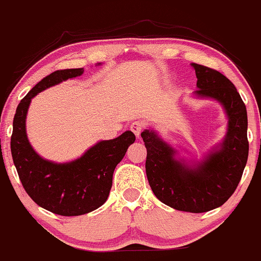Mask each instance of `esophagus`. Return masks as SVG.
<instances>
[{
    "mask_svg": "<svg viewBox=\"0 0 261 261\" xmlns=\"http://www.w3.org/2000/svg\"><path fill=\"white\" fill-rule=\"evenodd\" d=\"M144 126H145V124L142 121H134L133 124H131L130 128H131V131H133V133L135 134L137 137H139L140 134H141L142 128H144Z\"/></svg>",
    "mask_w": 261,
    "mask_h": 261,
    "instance_id": "1",
    "label": "esophagus"
}]
</instances>
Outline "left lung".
I'll return each instance as SVG.
<instances>
[{
  "mask_svg": "<svg viewBox=\"0 0 261 261\" xmlns=\"http://www.w3.org/2000/svg\"><path fill=\"white\" fill-rule=\"evenodd\" d=\"M197 99L219 102L227 116V133L203 159H186L152 127L141 133L146 148V174L154 196L168 207L203 213L224 204L237 190L248 161L247 108L227 76L192 63Z\"/></svg>",
  "mask_w": 261,
  "mask_h": 261,
  "instance_id": "left-lung-1",
  "label": "left lung"
}]
</instances>
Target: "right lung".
<instances>
[{"label":"right lung","mask_w":261,"mask_h":261,"mask_svg":"<svg viewBox=\"0 0 261 261\" xmlns=\"http://www.w3.org/2000/svg\"><path fill=\"white\" fill-rule=\"evenodd\" d=\"M83 73L84 68L57 70L36 84L17 107L11 136L13 163L28 196L39 207L64 217L90 213L107 202L114 170L135 142V135L125 131L113 140L96 142L78 159L63 163L45 160L36 152L25 131L31 101L45 89Z\"/></svg>","instance_id":"add662e5"}]
</instances>
